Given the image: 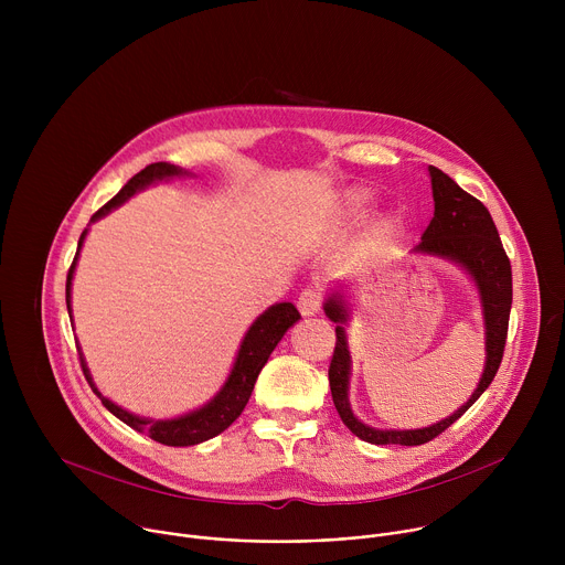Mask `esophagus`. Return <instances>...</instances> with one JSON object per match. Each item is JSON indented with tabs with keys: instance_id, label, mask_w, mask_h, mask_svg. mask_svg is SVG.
Instances as JSON below:
<instances>
[{
	"instance_id": "1",
	"label": "esophagus",
	"mask_w": 565,
	"mask_h": 565,
	"mask_svg": "<svg viewBox=\"0 0 565 565\" xmlns=\"http://www.w3.org/2000/svg\"><path fill=\"white\" fill-rule=\"evenodd\" d=\"M297 308H299V312H301L303 317L317 315L319 308H321V295H319V290H315V288H303V290L299 292Z\"/></svg>"
}]
</instances>
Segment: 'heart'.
I'll return each instance as SVG.
<instances>
[{
	"label": "heart",
	"instance_id": "b5f03b06",
	"mask_svg": "<svg viewBox=\"0 0 565 565\" xmlns=\"http://www.w3.org/2000/svg\"><path fill=\"white\" fill-rule=\"evenodd\" d=\"M373 205V192L366 188H351L340 196V210L349 218H362Z\"/></svg>",
	"mask_w": 565,
	"mask_h": 565
}]
</instances>
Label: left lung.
Masks as SVG:
<instances>
[{"instance_id": "left-lung-1", "label": "left lung", "mask_w": 565, "mask_h": 565, "mask_svg": "<svg viewBox=\"0 0 565 565\" xmlns=\"http://www.w3.org/2000/svg\"><path fill=\"white\" fill-rule=\"evenodd\" d=\"M431 192H434V218L427 225L423 241L412 250L416 257H438L460 266L473 281L480 308L482 324H486V369L465 405L440 423L423 429H375L358 420L349 402L351 384V351L347 340V327L351 321V306L342 290H331L324 301V312L335 321V351L329 369V382L335 409L342 423L362 440L371 445H425L454 425L473 402L492 384L505 349L508 321L512 308V266L503 250L499 230L492 214L478 199L467 194L454 179L438 168L429 166Z\"/></svg>"}]
</instances>
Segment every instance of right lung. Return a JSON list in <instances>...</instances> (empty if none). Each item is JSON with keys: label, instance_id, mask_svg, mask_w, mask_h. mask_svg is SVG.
Segmentation results:
<instances>
[{"label": "right lung", "instance_id": "1", "mask_svg": "<svg viewBox=\"0 0 565 565\" xmlns=\"http://www.w3.org/2000/svg\"><path fill=\"white\" fill-rule=\"evenodd\" d=\"M179 177H190L188 170L179 168V166H170V163H151L147 166L142 172H138L107 205H103L94 216L92 223H96L98 218L107 216L109 212H114L116 207H120L127 199H131L136 192L156 185L160 181H170V179H179ZM89 227H85L83 236L77 241V253L75 259L68 268L66 275V308H68V317L71 315V284H73V273H75V264L79 257V250H83L85 244V236H87ZM301 319L299 310L290 303V301H281V303H273L268 310H264L248 329V333L241 340L238 353L234 358L232 371L225 380V384L218 388V393L205 402L203 407L177 416V418H168V420H153V418H145V416H136L122 407H118L116 402H111L109 397H105L98 386L94 384V377L89 373L87 360L83 355V349L77 347L79 353V364H83L85 377L92 384L94 393L103 399V405L125 425H129L131 429L147 434L149 438H153L156 443H163L170 447H190V445H199L205 443L214 436H218L221 431H225L238 416L241 412L246 409L248 399L253 395L255 382L264 369V364L268 362L270 353L275 351V347L281 342V338L286 335V331L297 324Z\"/></svg>", "mask_w": 565, "mask_h": 565}]
</instances>
